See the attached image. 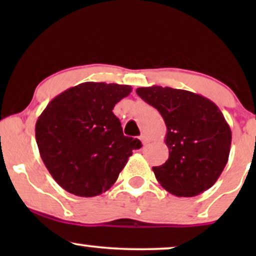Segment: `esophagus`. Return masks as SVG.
<instances>
[{
    "label": "esophagus",
    "instance_id": "34e87169",
    "mask_svg": "<svg viewBox=\"0 0 256 256\" xmlns=\"http://www.w3.org/2000/svg\"><path fill=\"white\" fill-rule=\"evenodd\" d=\"M140 140H141L142 144H148V143L150 142V140H149L148 136L144 135V134H142L141 136H140Z\"/></svg>",
    "mask_w": 256,
    "mask_h": 256
}]
</instances>
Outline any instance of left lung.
I'll list each match as a JSON object with an SVG mask.
<instances>
[{"mask_svg":"<svg viewBox=\"0 0 256 256\" xmlns=\"http://www.w3.org/2000/svg\"><path fill=\"white\" fill-rule=\"evenodd\" d=\"M136 93L166 126L169 158L152 168L158 183L177 197H194L211 188L226 166L232 142L218 106L200 94L171 87H140Z\"/></svg>","mask_w":256,"mask_h":256,"instance_id":"obj_1","label":"left lung"}]
</instances>
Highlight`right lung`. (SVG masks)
Wrapping results in <instances>:
<instances>
[{
	"mask_svg": "<svg viewBox=\"0 0 256 256\" xmlns=\"http://www.w3.org/2000/svg\"><path fill=\"white\" fill-rule=\"evenodd\" d=\"M128 85L82 82L54 98L36 122L42 160L70 194L96 197L106 192L128 162L138 138L124 135L114 106L129 96Z\"/></svg>",
	"mask_w": 256,
	"mask_h": 256,
	"instance_id": "add662e5",
	"label": "right lung"
}]
</instances>
